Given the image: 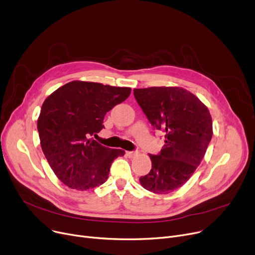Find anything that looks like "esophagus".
Instances as JSON below:
<instances>
[{
	"mask_svg": "<svg viewBox=\"0 0 255 255\" xmlns=\"http://www.w3.org/2000/svg\"><path fill=\"white\" fill-rule=\"evenodd\" d=\"M126 155H127L129 158H133V157L137 155V152H136V151H127V152H126Z\"/></svg>",
	"mask_w": 255,
	"mask_h": 255,
	"instance_id": "1",
	"label": "esophagus"
}]
</instances>
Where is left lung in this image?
<instances>
[{"label":"left lung","instance_id":"8db88e82","mask_svg":"<svg viewBox=\"0 0 255 255\" xmlns=\"http://www.w3.org/2000/svg\"><path fill=\"white\" fill-rule=\"evenodd\" d=\"M135 100L155 130L164 132V146L150 154L152 169L139 178L144 189L167 194L182 187L202 162L213 135L208 107L179 87L133 90Z\"/></svg>","mask_w":255,"mask_h":255}]
</instances>
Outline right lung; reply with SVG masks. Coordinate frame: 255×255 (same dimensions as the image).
<instances>
[{
	"label": "right lung",
	"mask_w": 255,
	"mask_h": 255,
	"mask_svg": "<svg viewBox=\"0 0 255 255\" xmlns=\"http://www.w3.org/2000/svg\"><path fill=\"white\" fill-rule=\"evenodd\" d=\"M130 88L71 82L42 104L37 122L40 143L57 177L77 190L92 189L109 178L114 160L123 150L107 148L91 136L104 128L107 112L125 101Z\"/></svg>",
	"instance_id": "right-lung-1"
}]
</instances>
